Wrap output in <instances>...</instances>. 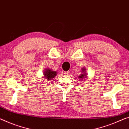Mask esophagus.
<instances>
[{
	"label": "esophagus",
	"instance_id": "obj_1",
	"mask_svg": "<svg viewBox=\"0 0 129 129\" xmlns=\"http://www.w3.org/2000/svg\"><path fill=\"white\" fill-rule=\"evenodd\" d=\"M69 73H70V72H69V71H65L64 74H66V75H68V74H69Z\"/></svg>",
	"mask_w": 129,
	"mask_h": 129
}]
</instances>
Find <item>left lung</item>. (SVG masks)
Returning a JSON list of instances; mask_svg holds the SVG:
<instances>
[{
    "instance_id": "left-lung-1",
    "label": "left lung",
    "mask_w": 129,
    "mask_h": 129,
    "mask_svg": "<svg viewBox=\"0 0 129 129\" xmlns=\"http://www.w3.org/2000/svg\"><path fill=\"white\" fill-rule=\"evenodd\" d=\"M85 69H82V72H85ZM86 73H84L82 74H81L80 76H78L79 78H86ZM81 80H82V79H81Z\"/></svg>"
}]
</instances>
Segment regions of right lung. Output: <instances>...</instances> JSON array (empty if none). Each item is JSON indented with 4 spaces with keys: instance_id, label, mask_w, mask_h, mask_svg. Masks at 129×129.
<instances>
[{
    "instance_id": "obj_1",
    "label": "right lung",
    "mask_w": 129,
    "mask_h": 129,
    "mask_svg": "<svg viewBox=\"0 0 129 129\" xmlns=\"http://www.w3.org/2000/svg\"><path fill=\"white\" fill-rule=\"evenodd\" d=\"M44 78L47 80H51L52 78L56 76V71L51 70V69H45V71L44 72Z\"/></svg>"
}]
</instances>
